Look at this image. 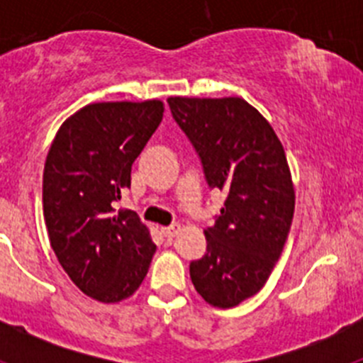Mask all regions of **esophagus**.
<instances>
[{"instance_id": "1", "label": "esophagus", "mask_w": 363, "mask_h": 363, "mask_svg": "<svg viewBox=\"0 0 363 363\" xmlns=\"http://www.w3.org/2000/svg\"><path fill=\"white\" fill-rule=\"evenodd\" d=\"M179 230H182V225H178V223H172V225L169 227H162V233L165 238H174V236H178Z\"/></svg>"}]
</instances>
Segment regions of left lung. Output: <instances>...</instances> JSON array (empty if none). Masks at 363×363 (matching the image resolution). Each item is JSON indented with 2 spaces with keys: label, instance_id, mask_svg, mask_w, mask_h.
Returning a JSON list of instances; mask_svg holds the SVG:
<instances>
[{
  "label": "left lung",
  "instance_id": "obj_1",
  "mask_svg": "<svg viewBox=\"0 0 363 363\" xmlns=\"http://www.w3.org/2000/svg\"><path fill=\"white\" fill-rule=\"evenodd\" d=\"M211 189L227 192L207 252L191 262L194 289L221 309L255 296L277 265L294 214V187L277 133L242 98L167 99Z\"/></svg>",
  "mask_w": 363,
  "mask_h": 363
}]
</instances>
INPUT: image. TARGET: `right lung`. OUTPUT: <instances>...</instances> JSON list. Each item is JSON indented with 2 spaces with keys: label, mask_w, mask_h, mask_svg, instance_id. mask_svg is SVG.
I'll use <instances>...</instances> for the list:
<instances>
[{
  "label": "right lung",
  "mask_w": 363,
  "mask_h": 363,
  "mask_svg": "<svg viewBox=\"0 0 363 363\" xmlns=\"http://www.w3.org/2000/svg\"><path fill=\"white\" fill-rule=\"evenodd\" d=\"M163 118L149 99L105 101L63 121L43 171V216L57 262L82 293L104 303L133 296L156 245L134 211H118L121 189Z\"/></svg>",
  "instance_id": "right-lung-1"
}]
</instances>
